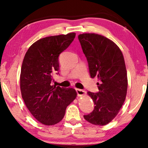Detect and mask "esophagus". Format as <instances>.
<instances>
[{
    "label": "esophagus",
    "instance_id": "1",
    "mask_svg": "<svg viewBox=\"0 0 148 148\" xmlns=\"http://www.w3.org/2000/svg\"><path fill=\"white\" fill-rule=\"evenodd\" d=\"M76 92H77V96L79 97L84 96V95H86V91L80 90V89H76Z\"/></svg>",
    "mask_w": 148,
    "mask_h": 148
}]
</instances>
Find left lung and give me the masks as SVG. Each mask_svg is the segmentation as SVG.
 Segmentation results:
<instances>
[{
  "instance_id": "8db88e82",
  "label": "left lung",
  "mask_w": 148,
  "mask_h": 148,
  "mask_svg": "<svg viewBox=\"0 0 148 148\" xmlns=\"http://www.w3.org/2000/svg\"><path fill=\"white\" fill-rule=\"evenodd\" d=\"M88 62L92 78L97 77L99 92H88L94 109L84 115L87 121L96 125H106L118 114L127 92V74L123 53L119 46L104 36L96 34L78 36Z\"/></svg>"
}]
</instances>
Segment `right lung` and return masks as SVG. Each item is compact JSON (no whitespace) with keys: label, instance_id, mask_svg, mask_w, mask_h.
Returning <instances> with one entry per match:
<instances>
[{"label":"right lung","instance_id":"right-lung-1","mask_svg":"<svg viewBox=\"0 0 148 148\" xmlns=\"http://www.w3.org/2000/svg\"><path fill=\"white\" fill-rule=\"evenodd\" d=\"M75 37V33H69L42 38L24 56L20 75L22 98L34 118L44 125L59 123L77 97L74 89L51 86L52 76L59 70L58 56Z\"/></svg>","mask_w":148,"mask_h":148}]
</instances>
